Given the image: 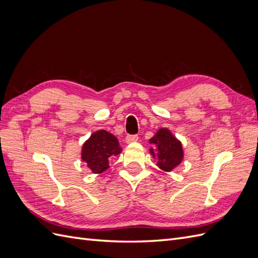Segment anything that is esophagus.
<instances>
[{"label":"esophagus","mask_w":258,"mask_h":258,"mask_svg":"<svg viewBox=\"0 0 258 258\" xmlns=\"http://www.w3.org/2000/svg\"><path fill=\"white\" fill-rule=\"evenodd\" d=\"M139 140V137L137 135H134V136H127L126 137V143L127 144H130V143H135L137 142Z\"/></svg>","instance_id":"obj_1"}]
</instances>
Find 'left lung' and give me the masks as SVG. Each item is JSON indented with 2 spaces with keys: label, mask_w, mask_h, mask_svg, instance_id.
Returning <instances> with one entry per match:
<instances>
[{
  "label": "left lung",
  "mask_w": 258,
  "mask_h": 258,
  "mask_svg": "<svg viewBox=\"0 0 258 258\" xmlns=\"http://www.w3.org/2000/svg\"><path fill=\"white\" fill-rule=\"evenodd\" d=\"M150 143L155 147L150 148L153 158L157 159V166L170 172L182 162L184 152L182 143L167 128H160L150 139Z\"/></svg>",
  "instance_id": "1"
}]
</instances>
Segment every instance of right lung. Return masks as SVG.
I'll use <instances>...</instances> for the list:
<instances>
[{
    "mask_svg": "<svg viewBox=\"0 0 258 258\" xmlns=\"http://www.w3.org/2000/svg\"><path fill=\"white\" fill-rule=\"evenodd\" d=\"M122 148L118 140L106 130H98L83 144L82 160L93 173H102L108 167L112 156L119 155Z\"/></svg>",
    "mask_w": 258,
    "mask_h": 258,
    "instance_id": "1",
    "label": "right lung"
}]
</instances>
